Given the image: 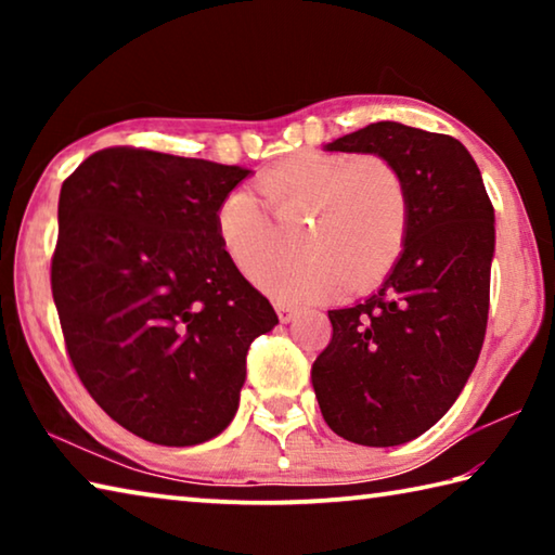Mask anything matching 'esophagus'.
<instances>
[{"instance_id": "34e87169", "label": "esophagus", "mask_w": 555, "mask_h": 555, "mask_svg": "<svg viewBox=\"0 0 555 555\" xmlns=\"http://www.w3.org/2000/svg\"><path fill=\"white\" fill-rule=\"evenodd\" d=\"M276 313H279V321L281 323H291L296 318V313H298V308L296 306H291V304H276Z\"/></svg>"}]
</instances>
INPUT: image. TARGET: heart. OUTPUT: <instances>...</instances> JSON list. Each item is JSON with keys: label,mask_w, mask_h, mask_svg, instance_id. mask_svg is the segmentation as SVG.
Returning a JSON list of instances; mask_svg holds the SVG:
<instances>
[{"label": "heart", "mask_w": 555, "mask_h": 555, "mask_svg": "<svg viewBox=\"0 0 555 555\" xmlns=\"http://www.w3.org/2000/svg\"><path fill=\"white\" fill-rule=\"evenodd\" d=\"M304 217L301 248L311 260L268 274L285 248L268 212ZM411 198L399 166L379 154L298 152L232 188L215 210V232L232 267L279 298L308 300L345 284L364 291L397 264L406 247Z\"/></svg>", "instance_id": "heart-1"}]
</instances>
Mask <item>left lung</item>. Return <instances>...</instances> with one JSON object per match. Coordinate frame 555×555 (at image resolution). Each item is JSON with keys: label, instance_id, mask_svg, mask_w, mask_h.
<instances>
[{"label": "left lung", "instance_id": "1", "mask_svg": "<svg viewBox=\"0 0 555 555\" xmlns=\"http://www.w3.org/2000/svg\"><path fill=\"white\" fill-rule=\"evenodd\" d=\"M327 152L379 154L411 198L406 247L377 294L327 311L333 337L315 357L318 406L337 436L401 446L443 418L475 370L490 311L494 208L457 139L377 121Z\"/></svg>", "mask_w": 555, "mask_h": 555}]
</instances>
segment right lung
<instances>
[{
    "label": "right lung",
    "mask_w": 555,
    "mask_h": 555,
    "mask_svg": "<svg viewBox=\"0 0 555 555\" xmlns=\"http://www.w3.org/2000/svg\"><path fill=\"white\" fill-rule=\"evenodd\" d=\"M247 176L112 146L63 181L51 291L65 350L98 406L149 443L222 434L249 345L279 323L215 232L222 195Z\"/></svg>",
    "instance_id": "right-lung-1"
}]
</instances>
